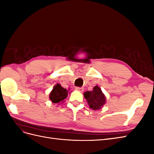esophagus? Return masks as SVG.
Here are the masks:
<instances>
[{
    "label": "esophagus",
    "instance_id": "obj_1",
    "mask_svg": "<svg viewBox=\"0 0 154 154\" xmlns=\"http://www.w3.org/2000/svg\"><path fill=\"white\" fill-rule=\"evenodd\" d=\"M75 90L79 92H83V87H75Z\"/></svg>",
    "mask_w": 154,
    "mask_h": 154
}]
</instances>
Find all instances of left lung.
Here are the masks:
<instances>
[{
	"label": "left lung",
	"instance_id": "left-lung-1",
	"mask_svg": "<svg viewBox=\"0 0 154 154\" xmlns=\"http://www.w3.org/2000/svg\"><path fill=\"white\" fill-rule=\"evenodd\" d=\"M87 103L91 109L94 110L101 109L106 103V96L99 86H95L91 91H86L83 93Z\"/></svg>",
	"mask_w": 154,
	"mask_h": 154
}]
</instances>
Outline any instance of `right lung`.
Segmentation results:
<instances>
[{
	"mask_svg": "<svg viewBox=\"0 0 154 154\" xmlns=\"http://www.w3.org/2000/svg\"><path fill=\"white\" fill-rule=\"evenodd\" d=\"M67 95L68 91L66 88L62 87L60 83H57L49 93V99L53 103H62Z\"/></svg>",
	"mask_w": 154,
	"mask_h": 154,
	"instance_id": "obj_1",
	"label": "right lung"
}]
</instances>
